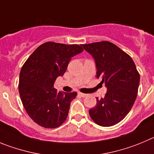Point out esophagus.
<instances>
[{
  "label": "esophagus",
  "mask_w": 154,
  "mask_h": 154,
  "mask_svg": "<svg viewBox=\"0 0 154 154\" xmlns=\"http://www.w3.org/2000/svg\"><path fill=\"white\" fill-rule=\"evenodd\" d=\"M78 95L81 97H87V96H88V95L86 94V93H78Z\"/></svg>",
  "instance_id": "esophagus-1"
}]
</instances>
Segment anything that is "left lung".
I'll list each match as a JSON object with an SVG mask.
<instances>
[{
  "instance_id": "left-lung-1",
  "label": "left lung",
  "mask_w": 154,
  "mask_h": 154,
  "mask_svg": "<svg viewBox=\"0 0 154 154\" xmlns=\"http://www.w3.org/2000/svg\"><path fill=\"white\" fill-rule=\"evenodd\" d=\"M95 60L97 77L105 84L104 98L89 110L95 123L109 127L120 122L131 109L137 95L140 74L131 57L107 41L81 45Z\"/></svg>"
}]
</instances>
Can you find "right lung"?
<instances>
[{"mask_svg":"<svg viewBox=\"0 0 154 154\" xmlns=\"http://www.w3.org/2000/svg\"><path fill=\"white\" fill-rule=\"evenodd\" d=\"M81 45L48 42L38 46L22 67L19 93L27 114L38 125L55 128L64 123L77 93L57 92L54 84L62 77Z\"/></svg>","mask_w":154,"mask_h":154,"instance_id":"add662e5","label":"right lung"}]
</instances>
